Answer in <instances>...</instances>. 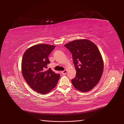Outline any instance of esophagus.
Segmentation results:
<instances>
[{
	"instance_id": "1",
	"label": "esophagus",
	"mask_w": 124,
	"mask_h": 124,
	"mask_svg": "<svg viewBox=\"0 0 124 124\" xmlns=\"http://www.w3.org/2000/svg\"><path fill=\"white\" fill-rule=\"evenodd\" d=\"M67 72V70H65L64 71H61V73L63 75H65Z\"/></svg>"
}]
</instances>
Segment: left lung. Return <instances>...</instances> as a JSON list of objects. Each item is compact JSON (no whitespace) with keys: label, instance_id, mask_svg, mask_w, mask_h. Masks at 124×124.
Segmentation results:
<instances>
[{"label":"left lung","instance_id":"8db88e82","mask_svg":"<svg viewBox=\"0 0 124 124\" xmlns=\"http://www.w3.org/2000/svg\"><path fill=\"white\" fill-rule=\"evenodd\" d=\"M64 46L72 54L76 70L73 86L82 92L91 91L99 83L103 71V60L98 47L85 39L73 40Z\"/></svg>","mask_w":124,"mask_h":124}]
</instances>
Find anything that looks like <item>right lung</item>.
Listing matches in <instances>:
<instances>
[{"label":"right lung","instance_id":"1","mask_svg":"<svg viewBox=\"0 0 124 124\" xmlns=\"http://www.w3.org/2000/svg\"><path fill=\"white\" fill-rule=\"evenodd\" d=\"M55 46L38 44L28 48L23 55L21 70L26 82L33 90L42 94L51 92L60 77L51 68L46 70L50 61L48 56Z\"/></svg>","mask_w":124,"mask_h":124}]
</instances>
